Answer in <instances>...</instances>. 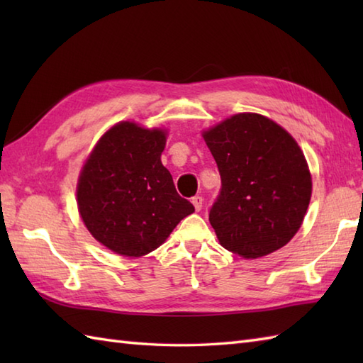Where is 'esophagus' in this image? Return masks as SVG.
<instances>
[{
  "mask_svg": "<svg viewBox=\"0 0 363 363\" xmlns=\"http://www.w3.org/2000/svg\"><path fill=\"white\" fill-rule=\"evenodd\" d=\"M191 203H194L196 212L203 209V196H194V198H191Z\"/></svg>",
  "mask_w": 363,
  "mask_h": 363,
  "instance_id": "1",
  "label": "esophagus"
}]
</instances>
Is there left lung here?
<instances>
[{"mask_svg":"<svg viewBox=\"0 0 363 363\" xmlns=\"http://www.w3.org/2000/svg\"><path fill=\"white\" fill-rule=\"evenodd\" d=\"M203 137L221 176L209 221L223 248L257 259L287 245L312 195L295 138L259 113L234 115Z\"/></svg>","mask_w":363,"mask_h":363,"instance_id":"obj_1","label":"left lung"}]
</instances>
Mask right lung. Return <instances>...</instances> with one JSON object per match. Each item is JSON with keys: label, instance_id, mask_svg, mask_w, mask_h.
Segmentation results:
<instances>
[{"label": "right lung", "instance_id": "right-lung-1", "mask_svg": "<svg viewBox=\"0 0 363 363\" xmlns=\"http://www.w3.org/2000/svg\"><path fill=\"white\" fill-rule=\"evenodd\" d=\"M165 142L164 130L118 123L101 137L81 172V218L99 243L121 256L154 251L195 212L162 165Z\"/></svg>", "mask_w": 363, "mask_h": 363}]
</instances>
